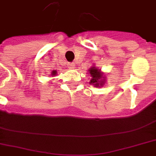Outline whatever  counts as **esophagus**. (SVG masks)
<instances>
[{"label": "esophagus", "instance_id": "obj_1", "mask_svg": "<svg viewBox=\"0 0 156 156\" xmlns=\"http://www.w3.org/2000/svg\"><path fill=\"white\" fill-rule=\"evenodd\" d=\"M74 65H73V63H70L69 64V68H74Z\"/></svg>", "mask_w": 156, "mask_h": 156}]
</instances>
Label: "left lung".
Returning a JSON list of instances; mask_svg holds the SVG:
<instances>
[{
  "instance_id": "8db88e82",
  "label": "left lung",
  "mask_w": 156,
  "mask_h": 156,
  "mask_svg": "<svg viewBox=\"0 0 156 156\" xmlns=\"http://www.w3.org/2000/svg\"><path fill=\"white\" fill-rule=\"evenodd\" d=\"M89 72H90V77H91L90 81V84H92L96 87L103 86L104 80H102V78L104 79V77H103V74L100 73V69H97L95 67H92L89 69Z\"/></svg>"
}]
</instances>
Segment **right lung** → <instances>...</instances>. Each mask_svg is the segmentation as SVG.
<instances>
[{"label":"right lung","mask_w":156,"mask_h":156,"mask_svg":"<svg viewBox=\"0 0 156 156\" xmlns=\"http://www.w3.org/2000/svg\"><path fill=\"white\" fill-rule=\"evenodd\" d=\"M56 70H53L52 72V75H56Z\"/></svg>","instance_id":"1"}]
</instances>
